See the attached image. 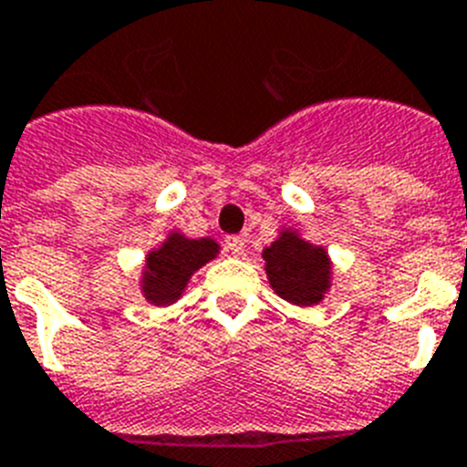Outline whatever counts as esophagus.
<instances>
[{
  "mask_svg": "<svg viewBox=\"0 0 467 467\" xmlns=\"http://www.w3.org/2000/svg\"><path fill=\"white\" fill-rule=\"evenodd\" d=\"M244 246H246V240L242 237V234H233V237H225V249L233 256H242L244 254Z\"/></svg>",
  "mask_w": 467,
  "mask_h": 467,
  "instance_id": "obj_1",
  "label": "esophagus"
}]
</instances>
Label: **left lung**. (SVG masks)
<instances>
[{"label":"left lung","instance_id":"left-lung-1","mask_svg":"<svg viewBox=\"0 0 467 467\" xmlns=\"http://www.w3.org/2000/svg\"><path fill=\"white\" fill-rule=\"evenodd\" d=\"M273 293L290 305L314 306L333 287V259L328 249L312 244L297 227H280L275 240L261 252Z\"/></svg>","mask_w":467,"mask_h":467}]
</instances>
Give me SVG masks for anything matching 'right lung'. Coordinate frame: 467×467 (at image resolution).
Returning <instances> with one entry per match:
<instances>
[{
	"label": "right lung",
	"mask_w": 467,
	"mask_h": 467,
	"mask_svg": "<svg viewBox=\"0 0 467 467\" xmlns=\"http://www.w3.org/2000/svg\"><path fill=\"white\" fill-rule=\"evenodd\" d=\"M221 244L213 237H187L180 230H170L165 240L148 249L143 259L139 290L148 305L170 306L180 302L189 280L208 261L218 259Z\"/></svg>",
	"instance_id": "right-lung-1"
}]
</instances>
